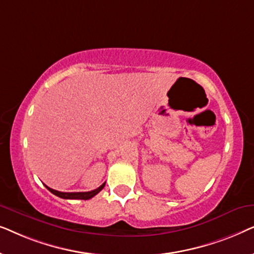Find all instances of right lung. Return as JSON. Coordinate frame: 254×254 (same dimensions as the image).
<instances>
[{"label":"right lung","mask_w":254,"mask_h":254,"mask_svg":"<svg viewBox=\"0 0 254 254\" xmlns=\"http://www.w3.org/2000/svg\"><path fill=\"white\" fill-rule=\"evenodd\" d=\"M104 186H105V183L103 184V185H100L98 189L93 190H90V192H59V190H55L53 189H50V187H47V190H50L54 194V195H57L59 197H62V199H71V200H89L91 199L96 195V194H98L100 190L104 189Z\"/></svg>","instance_id":"1"}]
</instances>
